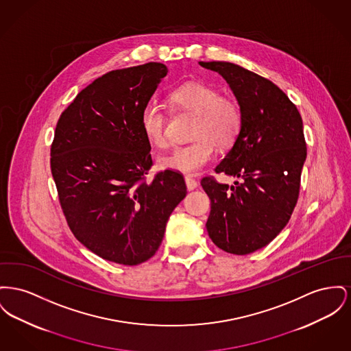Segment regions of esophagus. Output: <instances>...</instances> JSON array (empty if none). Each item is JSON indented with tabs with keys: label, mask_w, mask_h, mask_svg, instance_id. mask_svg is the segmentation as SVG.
Returning <instances> with one entry per match:
<instances>
[{
	"label": "esophagus",
	"mask_w": 351,
	"mask_h": 351,
	"mask_svg": "<svg viewBox=\"0 0 351 351\" xmlns=\"http://www.w3.org/2000/svg\"><path fill=\"white\" fill-rule=\"evenodd\" d=\"M184 180H186V186L188 188V191H192V189H195L197 186L196 179H193L192 176H186Z\"/></svg>",
	"instance_id": "1"
}]
</instances>
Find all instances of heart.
<instances>
[{
  "instance_id": "heart-1",
  "label": "heart",
  "mask_w": 351,
  "mask_h": 351,
  "mask_svg": "<svg viewBox=\"0 0 351 351\" xmlns=\"http://www.w3.org/2000/svg\"><path fill=\"white\" fill-rule=\"evenodd\" d=\"M168 102L178 112L195 115L191 143L176 147L159 159L165 168L196 173L215 156L216 145L229 148L237 141L243 127L241 107L233 98L224 97L206 82L183 83L168 94ZM167 114L155 102H147L141 111V127L147 141L158 148L168 145Z\"/></svg>"
}]
</instances>
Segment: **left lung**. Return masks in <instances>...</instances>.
I'll return each instance as SVG.
<instances>
[{
    "instance_id": "8db88e82",
    "label": "left lung",
    "mask_w": 351,
    "mask_h": 351,
    "mask_svg": "<svg viewBox=\"0 0 351 351\" xmlns=\"http://www.w3.org/2000/svg\"><path fill=\"white\" fill-rule=\"evenodd\" d=\"M219 73L243 112L241 132L217 173L240 178L234 186L202 179L210 200L206 230L213 244L232 254H249L285 228L297 204L306 142L300 111L267 78L230 62H199Z\"/></svg>"
}]
</instances>
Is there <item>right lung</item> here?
Wrapping results in <instances>:
<instances>
[{
	"label": "right lung",
	"instance_id": "1",
	"mask_svg": "<svg viewBox=\"0 0 351 351\" xmlns=\"http://www.w3.org/2000/svg\"><path fill=\"white\" fill-rule=\"evenodd\" d=\"M167 73L158 62L106 73L61 114L50 148L70 230L88 250L122 265L156 253L172 210L186 197L179 171L147 180L154 163L141 111Z\"/></svg>",
	"mask_w": 351,
	"mask_h": 351
}]
</instances>
